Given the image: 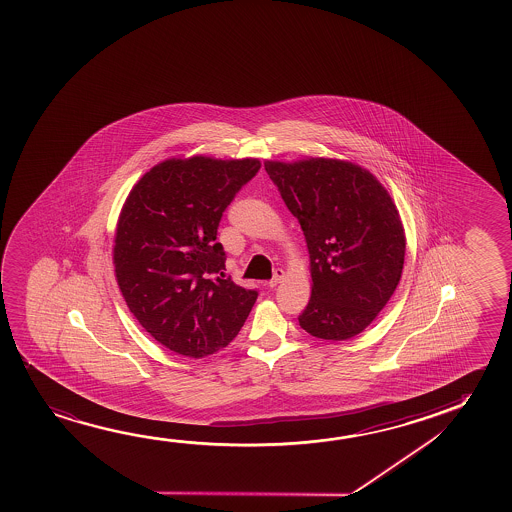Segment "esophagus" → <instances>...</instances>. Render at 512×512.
<instances>
[{"instance_id": "1", "label": "esophagus", "mask_w": 512, "mask_h": 512, "mask_svg": "<svg viewBox=\"0 0 512 512\" xmlns=\"http://www.w3.org/2000/svg\"><path fill=\"white\" fill-rule=\"evenodd\" d=\"M284 278H285L284 269H277V271H275V277L271 278V280H269V282H268L269 289H273V287H277V285L280 284V282H282V280H284Z\"/></svg>"}]
</instances>
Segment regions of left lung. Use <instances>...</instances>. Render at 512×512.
I'll list each match as a JSON object with an SVG mask.
<instances>
[{
	"label": "left lung",
	"mask_w": 512,
	"mask_h": 512,
	"mask_svg": "<svg viewBox=\"0 0 512 512\" xmlns=\"http://www.w3.org/2000/svg\"><path fill=\"white\" fill-rule=\"evenodd\" d=\"M309 250L312 293L298 318L310 336L346 341L391 300L402 277L405 230L391 194L348 160H266Z\"/></svg>",
	"instance_id": "left-lung-1"
}]
</instances>
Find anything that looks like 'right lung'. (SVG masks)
I'll return each mask as SVG.
<instances>
[{"mask_svg": "<svg viewBox=\"0 0 512 512\" xmlns=\"http://www.w3.org/2000/svg\"><path fill=\"white\" fill-rule=\"evenodd\" d=\"M259 159L173 157L146 171L119 212L112 262L141 327L171 352L202 359L225 348L257 291L223 275L219 221Z\"/></svg>", "mask_w": 512, "mask_h": 512, "instance_id": "right-lung-1", "label": "right lung"}]
</instances>
